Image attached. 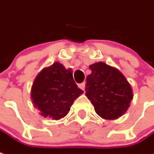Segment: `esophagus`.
Masks as SVG:
<instances>
[{
	"label": "esophagus",
	"mask_w": 154,
	"mask_h": 154,
	"mask_svg": "<svg viewBox=\"0 0 154 154\" xmlns=\"http://www.w3.org/2000/svg\"><path fill=\"white\" fill-rule=\"evenodd\" d=\"M85 86H86L85 82H82V83H80V84H78V87H79V88H81L82 91H84L85 90Z\"/></svg>",
	"instance_id": "obj_1"
}]
</instances>
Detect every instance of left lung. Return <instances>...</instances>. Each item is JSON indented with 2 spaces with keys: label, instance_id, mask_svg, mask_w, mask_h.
Returning a JSON list of instances; mask_svg holds the SVG:
<instances>
[{
  "label": "left lung",
  "instance_id": "obj_1",
  "mask_svg": "<svg viewBox=\"0 0 154 154\" xmlns=\"http://www.w3.org/2000/svg\"><path fill=\"white\" fill-rule=\"evenodd\" d=\"M89 68L92 73L87 77L85 91L95 112L104 119L121 117L133 99L128 82L118 69L104 62L94 63Z\"/></svg>",
  "mask_w": 154,
  "mask_h": 154
}]
</instances>
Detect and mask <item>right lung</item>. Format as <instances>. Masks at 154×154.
I'll return each mask as SVG.
<instances>
[{
    "label": "right lung",
    "mask_w": 154,
    "mask_h": 154,
    "mask_svg": "<svg viewBox=\"0 0 154 154\" xmlns=\"http://www.w3.org/2000/svg\"><path fill=\"white\" fill-rule=\"evenodd\" d=\"M82 92L74 82L72 71L55 62L37 75L31 96L34 107L39 109L41 115L57 120L68 113L75 99Z\"/></svg>",
    "instance_id": "right-lung-1"
}]
</instances>
